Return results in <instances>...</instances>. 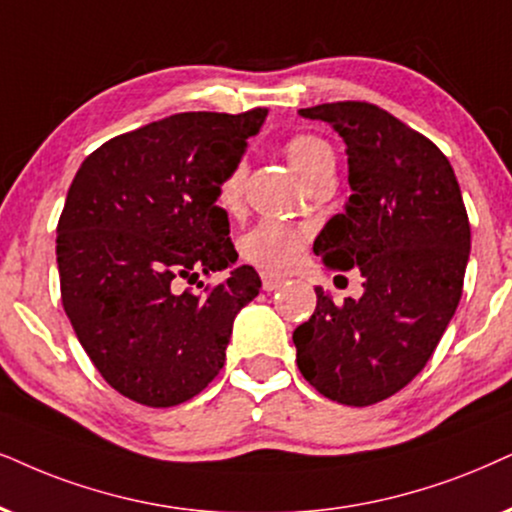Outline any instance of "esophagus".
<instances>
[{"label":"esophagus","instance_id":"obj_1","mask_svg":"<svg viewBox=\"0 0 512 512\" xmlns=\"http://www.w3.org/2000/svg\"><path fill=\"white\" fill-rule=\"evenodd\" d=\"M283 281H286V278L278 276V274H269V271H264V274H262V288L267 290V293H271V290H276Z\"/></svg>","mask_w":512,"mask_h":512}]
</instances>
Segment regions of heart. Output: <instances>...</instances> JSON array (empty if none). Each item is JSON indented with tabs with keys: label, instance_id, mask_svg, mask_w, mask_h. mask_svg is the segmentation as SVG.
<instances>
[{
	"label": "heart",
	"instance_id": "heart-1",
	"mask_svg": "<svg viewBox=\"0 0 512 512\" xmlns=\"http://www.w3.org/2000/svg\"><path fill=\"white\" fill-rule=\"evenodd\" d=\"M290 167H293L297 177L302 181L312 179L314 174L323 170H333L335 158L331 146L326 144L316 134H295L283 146ZM241 179L243 170L234 167L226 174L222 184H219V203L226 210H234L241 198ZM304 234L295 226L276 222V219H262L260 224L252 226L241 241V255L245 260L257 264L262 269L281 271L288 269L290 264L297 262L302 252Z\"/></svg>",
	"mask_w": 512,
	"mask_h": 512
}]
</instances>
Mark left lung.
Instances as JSON below:
<instances>
[{"instance_id": "obj_1", "label": "left lung", "mask_w": 512, "mask_h": 512, "mask_svg": "<svg viewBox=\"0 0 512 512\" xmlns=\"http://www.w3.org/2000/svg\"><path fill=\"white\" fill-rule=\"evenodd\" d=\"M347 146L352 196L328 219L314 255L357 267L364 295L335 304L316 288L295 328L297 368L323 397L371 406L423 371L454 316L470 257V224L446 155L383 108L338 101L300 108Z\"/></svg>"}]
</instances>
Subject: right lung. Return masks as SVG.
<instances>
[{"label":"right lung","instance_id":"add662e5","mask_svg":"<svg viewBox=\"0 0 512 512\" xmlns=\"http://www.w3.org/2000/svg\"><path fill=\"white\" fill-rule=\"evenodd\" d=\"M267 108L177 113L84 158L56 229L61 300L108 385L153 409L205 390L224 366L236 314L262 288L243 264L200 294L178 281L234 266L219 184Z\"/></svg>","mask_w":512,"mask_h":512}]
</instances>
